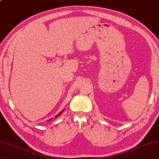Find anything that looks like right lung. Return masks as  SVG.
<instances>
[{
    "mask_svg": "<svg viewBox=\"0 0 159 159\" xmlns=\"http://www.w3.org/2000/svg\"><path fill=\"white\" fill-rule=\"evenodd\" d=\"M61 113H62V112H60V113H59V114H58V115H57V116H56V117H58V116H59V115H60V114H61ZM50 120H51V119H50Z\"/></svg>",
    "mask_w": 159,
    "mask_h": 159,
    "instance_id": "obj_1",
    "label": "right lung"
}]
</instances>
